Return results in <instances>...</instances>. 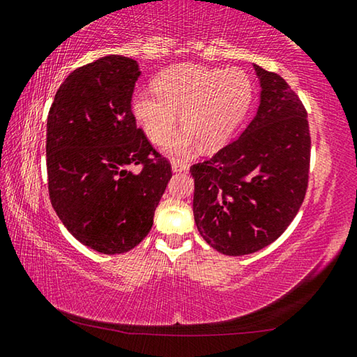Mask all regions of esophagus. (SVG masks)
I'll use <instances>...</instances> for the list:
<instances>
[{
  "label": "esophagus",
  "mask_w": 357,
  "mask_h": 357,
  "mask_svg": "<svg viewBox=\"0 0 357 357\" xmlns=\"http://www.w3.org/2000/svg\"><path fill=\"white\" fill-rule=\"evenodd\" d=\"M188 169H190V166L183 161H180V160L172 161V172H186Z\"/></svg>",
  "instance_id": "esophagus-1"
}]
</instances>
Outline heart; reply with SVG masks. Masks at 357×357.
Instances as JSON below:
<instances>
[{"instance_id": "1", "label": "heart", "mask_w": 357, "mask_h": 357, "mask_svg": "<svg viewBox=\"0 0 357 357\" xmlns=\"http://www.w3.org/2000/svg\"><path fill=\"white\" fill-rule=\"evenodd\" d=\"M156 96L149 91L135 97L133 111L153 144H165L177 127L183 130L167 144L171 156H186L201 142L204 149L222 146L238 127L251 105L252 83L240 68L174 66L155 81Z\"/></svg>"}]
</instances>
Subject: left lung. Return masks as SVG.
<instances>
[{
  "instance_id": "obj_1",
  "label": "left lung",
  "mask_w": 357,
  "mask_h": 357,
  "mask_svg": "<svg viewBox=\"0 0 357 357\" xmlns=\"http://www.w3.org/2000/svg\"><path fill=\"white\" fill-rule=\"evenodd\" d=\"M260 103L251 123L213 158L192 165V213L218 252L246 255L276 241L304 201L310 135L301 100L278 73L254 64Z\"/></svg>"
}]
</instances>
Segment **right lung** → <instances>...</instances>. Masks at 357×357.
Wrapping results in <instances>:
<instances>
[{
    "instance_id": "right-lung-1",
    "label": "right lung",
    "mask_w": 357,
    "mask_h": 357,
    "mask_svg": "<svg viewBox=\"0 0 357 357\" xmlns=\"http://www.w3.org/2000/svg\"><path fill=\"white\" fill-rule=\"evenodd\" d=\"M139 77L135 59L103 56L68 75L48 112L50 201L75 238L108 255L146 238L172 177L131 112Z\"/></svg>"
}]
</instances>
